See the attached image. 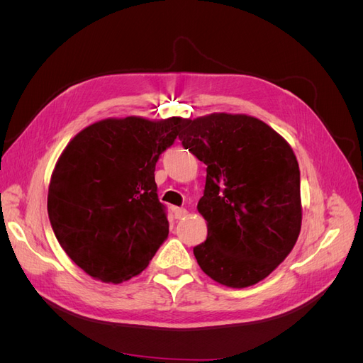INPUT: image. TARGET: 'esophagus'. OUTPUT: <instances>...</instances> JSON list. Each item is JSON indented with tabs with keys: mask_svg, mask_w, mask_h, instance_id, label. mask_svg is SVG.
Here are the masks:
<instances>
[{
	"mask_svg": "<svg viewBox=\"0 0 363 363\" xmlns=\"http://www.w3.org/2000/svg\"><path fill=\"white\" fill-rule=\"evenodd\" d=\"M174 216L177 219H183L188 216V211L186 208H182V207H174Z\"/></svg>",
	"mask_w": 363,
	"mask_h": 363,
	"instance_id": "34e87169",
	"label": "esophagus"
}]
</instances>
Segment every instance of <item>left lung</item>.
Wrapping results in <instances>:
<instances>
[{
  "mask_svg": "<svg viewBox=\"0 0 363 363\" xmlns=\"http://www.w3.org/2000/svg\"><path fill=\"white\" fill-rule=\"evenodd\" d=\"M207 164L199 212L207 239L194 248L200 268L228 288H248L276 269L301 230L300 168L291 145L263 121L211 113L179 136Z\"/></svg>",
  "mask_w": 363,
  "mask_h": 363,
  "instance_id": "1",
  "label": "left lung"
}]
</instances>
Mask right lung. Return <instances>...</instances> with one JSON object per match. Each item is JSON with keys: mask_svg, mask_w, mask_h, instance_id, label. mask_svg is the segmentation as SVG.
Masks as SVG:
<instances>
[{"mask_svg": "<svg viewBox=\"0 0 363 363\" xmlns=\"http://www.w3.org/2000/svg\"><path fill=\"white\" fill-rule=\"evenodd\" d=\"M184 118H106L77 133L48 186V216L60 247L87 276L123 283L144 271L169 233L156 162Z\"/></svg>", "mask_w": 363, "mask_h": 363, "instance_id": "1", "label": "right lung"}]
</instances>
